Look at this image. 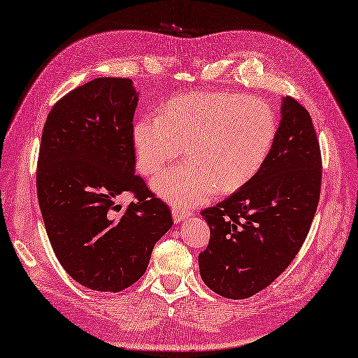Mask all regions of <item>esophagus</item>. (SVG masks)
I'll return each instance as SVG.
<instances>
[{"instance_id":"obj_1","label":"esophagus","mask_w":358,"mask_h":358,"mask_svg":"<svg viewBox=\"0 0 358 358\" xmlns=\"http://www.w3.org/2000/svg\"><path fill=\"white\" fill-rule=\"evenodd\" d=\"M171 214H173V219H174V222H176V223L187 219V217L189 215V213L185 211V209H179V208H173L171 209Z\"/></svg>"}]
</instances>
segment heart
<instances>
[{
	"instance_id": "b5f03b06",
	"label": "heart",
	"mask_w": 358,
	"mask_h": 358,
	"mask_svg": "<svg viewBox=\"0 0 358 358\" xmlns=\"http://www.w3.org/2000/svg\"><path fill=\"white\" fill-rule=\"evenodd\" d=\"M276 135L266 103L237 94H193L170 100L161 115H143L132 129L136 164L152 176L178 158L187 161L153 179V188L178 208L206 203L231 193L263 167Z\"/></svg>"
}]
</instances>
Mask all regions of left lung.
<instances>
[{"instance_id": "left-lung-1", "label": "left lung", "mask_w": 358, "mask_h": 358, "mask_svg": "<svg viewBox=\"0 0 358 358\" xmlns=\"http://www.w3.org/2000/svg\"><path fill=\"white\" fill-rule=\"evenodd\" d=\"M281 123L266 162L254 178L202 211L209 241L199 254L203 282L229 299H246L290 266L315 219L322 155L308 110L282 100Z\"/></svg>"}]
</instances>
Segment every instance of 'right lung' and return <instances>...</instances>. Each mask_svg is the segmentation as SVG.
<instances>
[{
    "mask_svg": "<svg viewBox=\"0 0 358 358\" xmlns=\"http://www.w3.org/2000/svg\"><path fill=\"white\" fill-rule=\"evenodd\" d=\"M138 95L132 80L100 77L68 92L43 124L36 188L59 263L95 292H121L149 266L171 213L135 173ZM123 192L134 196L127 207Z\"/></svg>",
    "mask_w": 358,
    "mask_h": 358,
    "instance_id": "add662e5",
    "label": "right lung"
}]
</instances>
